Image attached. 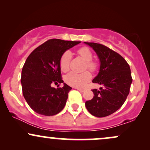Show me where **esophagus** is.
<instances>
[{"label": "esophagus", "instance_id": "34e87169", "mask_svg": "<svg viewBox=\"0 0 150 150\" xmlns=\"http://www.w3.org/2000/svg\"><path fill=\"white\" fill-rule=\"evenodd\" d=\"M77 90L80 91V92H84L85 91V89H80V88H77Z\"/></svg>", "mask_w": 150, "mask_h": 150}]
</instances>
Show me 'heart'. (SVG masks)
Returning a JSON list of instances; mask_svg holds the SVG:
<instances>
[{
	"instance_id": "obj_1",
	"label": "heart",
	"mask_w": 150,
	"mask_h": 150,
	"mask_svg": "<svg viewBox=\"0 0 150 150\" xmlns=\"http://www.w3.org/2000/svg\"><path fill=\"white\" fill-rule=\"evenodd\" d=\"M77 53L85 61H87L86 68L92 71L97 70V64L95 62L92 61L93 58L92 53L88 48H81L77 51ZM71 57L72 54L70 51H66L61 56V59H60V68L63 72H66L69 69ZM91 78H92V75L88 71L83 72V73L70 72L65 75L64 80L68 85L72 86V87H82L85 85L91 80Z\"/></svg>"
}]
</instances>
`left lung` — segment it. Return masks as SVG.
<instances>
[{"instance_id":"8db88e82","label":"left lung","mask_w":150,"mask_h":150,"mask_svg":"<svg viewBox=\"0 0 150 150\" xmlns=\"http://www.w3.org/2000/svg\"><path fill=\"white\" fill-rule=\"evenodd\" d=\"M97 53L100 67L92 82L103 87L92 89L94 97L85 102L91 114L105 117L116 112L124 104L132 83L131 72L126 61L113 50L97 43L84 42Z\"/></svg>"}]
</instances>
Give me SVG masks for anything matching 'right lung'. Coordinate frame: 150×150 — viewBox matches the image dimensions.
<instances>
[{
    "instance_id": "1",
    "label": "right lung",
    "mask_w": 150,
    "mask_h": 150,
    "mask_svg": "<svg viewBox=\"0 0 150 150\" xmlns=\"http://www.w3.org/2000/svg\"><path fill=\"white\" fill-rule=\"evenodd\" d=\"M80 43L50 39L38 46L27 58L21 75L22 94L36 113L50 116L63 109L72 88L65 83L63 88L56 89L50 85L63 83L60 59L67 50Z\"/></svg>"
}]
</instances>
